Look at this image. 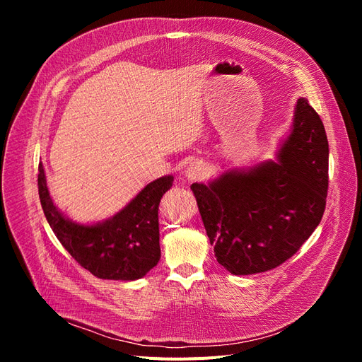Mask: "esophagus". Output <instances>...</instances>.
<instances>
[{
	"label": "esophagus",
	"instance_id": "esophagus-1",
	"mask_svg": "<svg viewBox=\"0 0 362 362\" xmlns=\"http://www.w3.org/2000/svg\"><path fill=\"white\" fill-rule=\"evenodd\" d=\"M185 180H189L190 182L193 181H202L208 177V166L204 161H193L190 163L187 169L184 172Z\"/></svg>",
	"mask_w": 362,
	"mask_h": 362
}]
</instances>
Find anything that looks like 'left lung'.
Returning <instances> with one entry per match:
<instances>
[{
	"label": "left lung",
	"mask_w": 362,
	"mask_h": 362,
	"mask_svg": "<svg viewBox=\"0 0 362 362\" xmlns=\"http://www.w3.org/2000/svg\"><path fill=\"white\" fill-rule=\"evenodd\" d=\"M329 145L320 116L299 98L276 161L226 170L192 192L218 264L254 275L291 258L319 226L326 205Z\"/></svg>",
	"instance_id": "obj_1"
}]
</instances>
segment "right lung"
<instances>
[{"label":"right lung","mask_w":362,"mask_h":362,"mask_svg":"<svg viewBox=\"0 0 362 362\" xmlns=\"http://www.w3.org/2000/svg\"><path fill=\"white\" fill-rule=\"evenodd\" d=\"M172 182V175L152 181L113 217L84 225L71 221L52 202L42 163L37 175L43 213L59 242L92 275L115 281L140 279L157 266L158 205Z\"/></svg>","instance_id":"add662e5"}]
</instances>
